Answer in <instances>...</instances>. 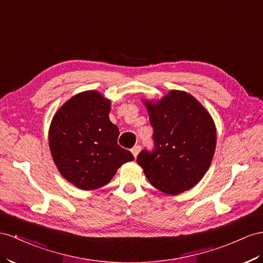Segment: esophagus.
Listing matches in <instances>:
<instances>
[{
    "label": "esophagus",
    "instance_id": "34e87169",
    "mask_svg": "<svg viewBox=\"0 0 263 263\" xmlns=\"http://www.w3.org/2000/svg\"><path fill=\"white\" fill-rule=\"evenodd\" d=\"M140 151H141V146H140L139 144H138V145H134V146L132 147V150H131V152H132L134 158L138 157V154H139Z\"/></svg>",
    "mask_w": 263,
    "mask_h": 263
}]
</instances>
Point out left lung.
<instances>
[{
    "label": "left lung",
    "instance_id": "obj_1",
    "mask_svg": "<svg viewBox=\"0 0 263 263\" xmlns=\"http://www.w3.org/2000/svg\"><path fill=\"white\" fill-rule=\"evenodd\" d=\"M154 146L137 158L151 184L166 194L191 189L211 164L217 131L210 114L189 93L171 91L159 101H145Z\"/></svg>",
    "mask_w": 263,
    "mask_h": 263
}]
</instances>
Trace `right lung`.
Instances as JSON below:
<instances>
[{
  "label": "right lung",
  "mask_w": 263,
  "mask_h": 263,
  "mask_svg": "<svg viewBox=\"0 0 263 263\" xmlns=\"http://www.w3.org/2000/svg\"><path fill=\"white\" fill-rule=\"evenodd\" d=\"M111 102L97 91L71 98L53 118L50 150L62 177L81 190L105 185L125 162L134 160L118 144L119 129L109 119Z\"/></svg>",
  "instance_id": "1"
}]
</instances>
